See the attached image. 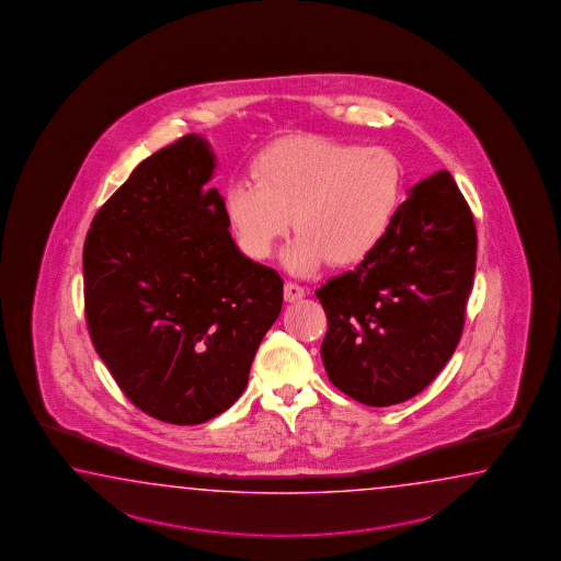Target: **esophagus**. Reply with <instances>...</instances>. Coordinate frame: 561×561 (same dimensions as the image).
Returning a JSON list of instances; mask_svg holds the SVG:
<instances>
[{"mask_svg":"<svg viewBox=\"0 0 561 561\" xmlns=\"http://www.w3.org/2000/svg\"><path fill=\"white\" fill-rule=\"evenodd\" d=\"M307 295V290H305V286L297 285V283H285V298L288 302H295V300H300V298Z\"/></svg>","mask_w":561,"mask_h":561,"instance_id":"obj_1","label":"esophagus"}]
</instances>
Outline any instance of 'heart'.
<instances>
[{
	"label": "heart",
	"mask_w": 561,
	"mask_h": 561,
	"mask_svg": "<svg viewBox=\"0 0 561 561\" xmlns=\"http://www.w3.org/2000/svg\"><path fill=\"white\" fill-rule=\"evenodd\" d=\"M252 180H234L225 194L240 249L254 261L271 259L293 218L298 234L283 261L295 275H312L329 261L360 263L381 247L403 174L385 148L293 136L256 158Z\"/></svg>",
	"instance_id": "b5f03b06"
}]
</instances>
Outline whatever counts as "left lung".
I'll use <instances>...</instances> for the list:
<instances>
[{
	"label": "left lung",
	"mask_w": 561,
	"mask_h": 561,
	"mask_svg": "<svg viewBox=\"0 0 561 561\" xmlns=\"http://www.w3.org/2000/svg\"><path fill=\"white\" fill-rule=\"evenodd\" d=\"M476 252L473 215L449 172L409 188L381 247L317 290L334 387L370 407L421 393L463 333Z\"/></svg>",
	"instance_id": "1"
}]
</instances>
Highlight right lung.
Masks as SVG:
<instances>
[{
    "instance_id": "add662e5",
    "label": "right lung",
    "mask_w": 561,
    "mask_h": 561,
    "mask_svg": "<svg viewBox=\"0 0 561 561\" xmlns=\"http://www.w3.org/2000/svg\"><path fill=\"white\" fill-rule=\"evenodd\" d=\"M216 160L188 134L146 158L92 220L85 322L122 393L150 417L198 425L239 399L283 307V278L247 259Z\"/></svg>"
}]
</instances>
